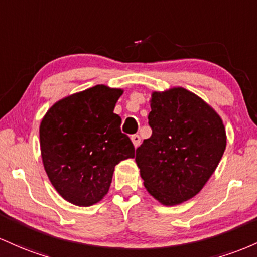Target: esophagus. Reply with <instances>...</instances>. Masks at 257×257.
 Returning <instances> with one entry per match:
<instances>
[{"label": "esophagus", "mask_w": 257, "mask_h": 257, "mask_svg": "<svg viewBox=\"0 0 257 257\" xmlns=\"http://www.w3.org/2000/svg\"><path fill=\"white\" fill-rule=\"evenodd\" d=\"M131 141H132V143H134L135 148H137V147L140 146V143H141V137L138 136V135H132Z\"/></svg>", "instance_id": "obj_1"}]
</instances>
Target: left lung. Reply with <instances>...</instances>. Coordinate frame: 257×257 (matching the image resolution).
I'll return each instance as SVG.
<instances>
[{
  "label": "left lung",
  "mask_w": 257,
  "mask_h": 257,
  "mask_svg": "<svg viewBox=\"0 0 257 257\" xmlns=\"http://www.w3.org/2000/svg\"><path fill=\"white\" fill-rule=\"evenodd\" d=\"M152 136L136 149V164L149 194L166 206L197 195L220 163L227 137L214 109L183 87L153 92Z\"/></svg>",
  "instance_id": "obj_1"
}]
</instances>
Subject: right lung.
<instances>
[{
	"label": "right lung",
	"instance_id": "1",
	"mask_svg": "<svg viewBox=\"0 0 257 257\" xmlns=\"http://www.w3.org/2000/svg\"><path fill=\"white\" fill-rule=\"evenodd\" d=\"M122 90L97 85L54 103L40 125L43 167L59 195L77 206L105 197L114 169L135 157L114 113Z\"/></svg>",
	"mask_w": 257,
	"mask_h": 257
}]
</instances>
